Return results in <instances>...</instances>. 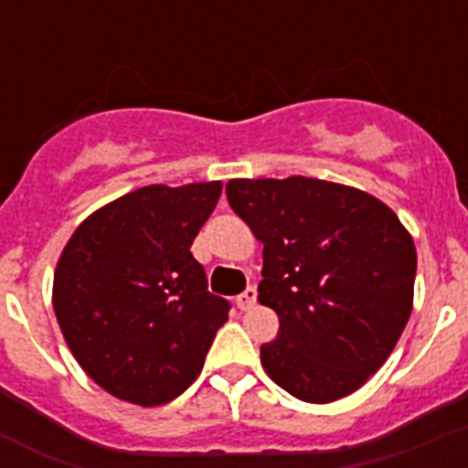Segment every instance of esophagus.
I'll return each instance as SVG.
<instances>
[{
	"mask_svg": "<svg viewBox=\"0 0 468 468\" xmlns=\"http://www.w3.org/2000/svg\"><path fill=\"white\" fill-rule=\"evenodd\" d=\"M255 301H257L255 286H248V289H245L240 296H235V306L240 308V311H248V308L255 306Z\"/></svg>",
	"mask_w": 468,
	"mask_h": 468,
	"instance_id": "obj_1",
	"label": "esophagus"
}]
</instances>
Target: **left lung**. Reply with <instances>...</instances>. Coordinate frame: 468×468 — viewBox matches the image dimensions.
I'll list each match as a JSON object with an SVG mask.
<instances>
[{"mask_svg":"<svg viewBox=\"0 0 468 468\" xmlns=\"http://www.w3.org/2000/svg\"><path fill=\"white\" fill-rule=\"evenodd\" d=\"M228 204L264 245L260 303L279 315L262 367L306 403L356 391L396 347L413 308V238L352 186L289 176L230 179Z\"/></svg>","mask_w":468,"mask_h":468,"instance_id":"1","label":"left lung"}]
</instances>
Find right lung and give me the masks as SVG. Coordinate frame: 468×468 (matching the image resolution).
<instances>
[{
    "label": "right lung",
    "mask_w": 468,
    "mask_h": 468,
    "mask_svg": "<svg viewBox=\"0 0 468 468\" xmlns=\"http://www.w3.org/2000/svg\"><path fill=\"white\" fill-rule=\"evenodd\" d=\"M220 182L150 184L91 213L55 270L68 347L104 391L138 406L176 399L201 374L230 303L189 252Z\"/></svg>",
    "instance_id": "add662e5"
}]
</instances>
